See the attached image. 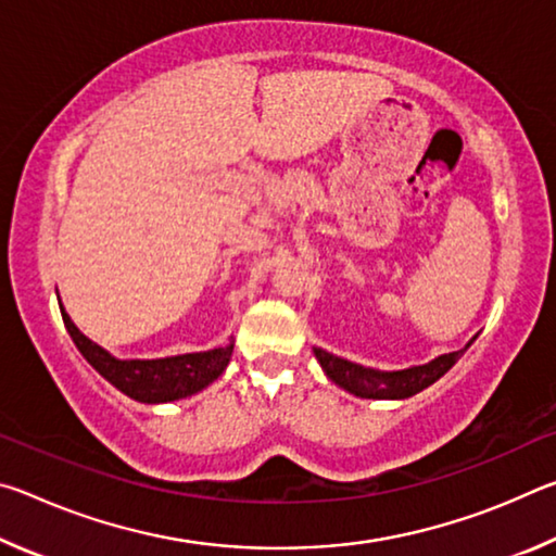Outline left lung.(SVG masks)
I'll use <instances>...</instances> for the list:
<instances>
[{
    "label": "left lung",
    "instance_id": "left-lung-1",
    "mask_svg": "<svg viewBox=\"0 0 556 556\" xmlns=\"http://www.w3.org/2000/svg\"><path fill=\"white\" fill-rule=\"evenodd\" d=\"M466 348L464 351L439 355L427 365H414V368L392 370V372L363 368V365L345 361V357H338L333 353H326L321 348H314V353L318 357V363H321L324 372L328 375V380H333L338 388L348 390L351 394H355V397L404 400L429 388V384H434L441 375L454 368V363L466 353Z\"/></svg>",
    "mask_w": 556,
    "mask_h": 556
}]
</instances>
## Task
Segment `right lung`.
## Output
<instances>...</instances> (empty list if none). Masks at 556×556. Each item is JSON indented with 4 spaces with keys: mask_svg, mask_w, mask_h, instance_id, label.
I'll return each instance as SVG.
<instances>
[{
    "mask_svg": "<svg viewBox=\"0 0 556 556\" xmlns=\"http://www.w3.org/2000/svg\"><path fill=\"white\" fill-rule=\"evenodd\" d=\"M61 316L75 348H78L92 368L110 384H115L119 392H125L127 397L144 404L174 402L188 397V394L201 392L213 380L220 378L232 355L230 341L228 345L213 348V351L203 353L156 357V361H119V357L110 355L105 348L92 343L88 336H83L71 321V316L65 314L63 306Z\"/></svg>",
    "mask_w": 556,
    "mask_h": 556,
    "instance_id": "1",
    "label": "right lung"
}]
</instances>
